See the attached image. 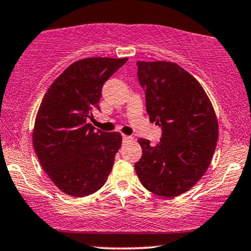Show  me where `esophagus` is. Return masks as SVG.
I'll return each instance as SVG.
<instances>
[{
    "mask_svg": "<svg viewBox=\"0 0 251 251\" xmlns=\"http://www.w3.org/2000/svg\"><path fill=\"white\" fill-rule=\"evenodd\" d=\"M133 136H129V135H123V141L124 142H127V141H133Z\"/></svg>",
    "mask_w": 251,
    "mask_h": 251,
    "instance_id": "esophagus-1",
    "label": "esophagus"
}]
</instances>
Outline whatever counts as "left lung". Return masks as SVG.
<instances>
[{"label":"left lung","instance_id":"left-lung-1","mask_svg":"<svg viewBox=\"0 0 251 251\" xmlns=\"http://www.w3.org/2000/svg\"><path fill=\"white\" fill-rule=\"evenodd\" d=\"M150 122L162 127L158 145L139 139L142 157L134 168L149 192L175 198L202 178L215 152L218 122L198 80L171 62H138Z\"/></svg>","mask_w":251,"mask_h":251}]
</instances>
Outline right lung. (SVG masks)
Here are the masks:
<instances>
[{"instance_id":"right-lung-1","label":"right lung","mask_w":251,"mask_h":251,"mask_svg":"<svg viewBox=\"0 0 251 251\" xmlns=\"http://www.w3.org/2000/svg\"><path fill=\"white\" fill-rule=\"evenodd\" d=\"M127 58L89 57L69 66L51 83L36 115L33 146L42 169L68 195L82 198L104 185L122 146L118 132L95 131L93 110L104 82Z\"/></svg>"}]
</instances>
